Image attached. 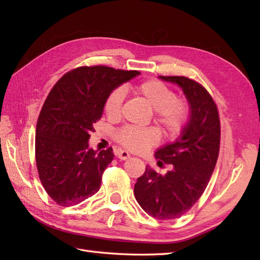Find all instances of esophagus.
I'll return each mask as SVG.
<instances>
[{"instance_id": "1", "label": "esophagus", "mask_w": 260, "mask_h": 260, "mask_svg": "<svg viewBox=\"0 0 260 260\" xmlns=\"http://www.w3.org/2000/svg\"><path fill=\"white\" fill-rule=\"evenodd\" d=\"M115 155L117 156L119 159H127L131 157V154L126 151H121V150H117L115 152Z\"/></svg>"}]
</instances>
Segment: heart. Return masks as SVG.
<instances>
[{
	"mask_svg": "<svg viewBox=\"0 0 260 260\" xmlns=\"http://www.w3.org/2000/svg\"><path fill=\"white\" fill-rule=\"evenodd\" d=\"M155 112V123L167 139H174L185 127L190 116V106L184 98L176 97L174 90L158 80H146L134 88ZM125 99L123 88H115L105 99L104 110L110 120H118ZM116 141L133 152H144L158 142V133L154 128L125 126L116 133Z\"/></svg>",
	"mask_w": 260,
	"mask_h": 260,
	"instance_id": "heart-1",
	"label": "heart"
}]
</instances>
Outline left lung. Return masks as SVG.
<instances>
[{"instance_id": "left-lung-1", "label": "left lung", "mask_w": 260, "mask_h": 260, "mask_svg": "<svg viewBox=\"0 0 260 260\" xmlns=\"http://www.w3.org/2000/svg\"><path fill=\"white\" fill-rule=\"evenodd\" d=\"M179 85L190 104V119L181 136L155 153L158 164H172L165 175L146 167L137 179L134 196L146 213L158 220L180 218L206 190L220 150V119L208 90L183 76H159Z\"/></svg>"}]
</instances>
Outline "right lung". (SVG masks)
Here are the masks:
<instances>
[{
	"instance_id": "1",
	"label": "right lung",
	"mask_w": 260,
	"mask_h": 260,
	"mask_svg": "<svg viewBox=\"0 0 260 260\" xmlns=\"http://www.w3.org/2000/svg\"><path fill=\"white\" fill-rule=\"evenodd\" d=\"M140 75L106 66L78 67L63 75L49 92L36 129V162L46 192L61 207L75 206L101 189L113 161V148L88 146L108 93Z\"/></svg>"
}]
</instances>
